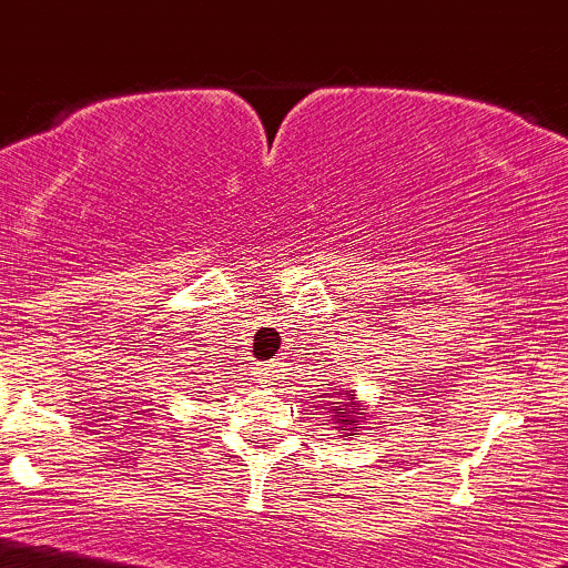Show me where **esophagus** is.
<instances>
[{"label": "esophagus", "mask_w": 568, "mask_h": 568, "mask_svg": "<svg viewBox=\"0 0 568 568\" xmlns=\"http://www.w3.org/2000/svg\"><path fill=\"white\" fill-rule=\"evenodd\" d=\"M260 374H262V383H265V385H276L278 383V374H276V369H273V366H262Z\"/></svg>", "instance_id": "esophagus-1"}]
</instances>
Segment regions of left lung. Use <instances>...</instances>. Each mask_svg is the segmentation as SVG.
<instances>
[{"mask_svg": "<svg viewBox=\"0 0 568 568\" xmlns=\"http://www.w3.org/2000/svg\"><path fill=\"white\" fill-rule=\"evenodd\" d=\"M327 418H331L333 429L338 432V437H353L361 435L366 420V405L358 399V394L349 388H342V385H333L331 394H325V407Z\"/></svg>", "mask_w": 568, "mask_h": 568, "instance_id": "8db88e82", "label": "left lung"}]
</instances>
